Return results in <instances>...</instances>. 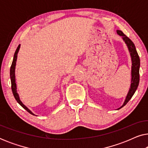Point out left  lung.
Listing matches in <instances>:
<instances>
[{"label":"left lung","mask_w":148,"mask_h":148,"mask_svg":"<svg viewBox=\"0 0 148 148\" xmlns=\"http://www.w3.org/2000/svg\"><path fill=\"white\" fill-rule=\"evenodd\" d=\"M117 34L119 36H122L123 40L127 45V47L129 48V52L131 56V60H132V67H131V88L129 90V92L127 94L126 100H125L124 104L121 108H122L127 104V102L131 100L133 94H135L137 87H138L139 82V66H140V59L139 56L137 53L136 48H135V44L133 42L127 37L126 35L123 34L122 31L117 30Z\"/></svg>","instance_id":"1"}]
</instances>
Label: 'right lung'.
Segmentation results:
<instances>
[{"label":"right lung","instance_id":"add662e5","mask_svg":"<svg viewBox=\"0 0 148 148\" xmlns=\"http://www.w3.org/2000/svg\"><path fill=\"white\" fill-rule=\"evenodd\" d=\"M20 48V44L18 46V47L17 48V50L15 52V54H14V57H13V62H12V64L11 66V69H10V77H11V89H12V92H13V96L15 97V100H17V102L19 103V104L21 105V106L23 107V108L27 111L28 112L30 113V114L32 115H34L31 111H30L29 109H28L27 107H26L25 105H24L23 103L21 102V101L20 100L19 95H18L17 92V86H16V83H15V65H16V61H17V53L19 52Z\"/></svg>","mask_w":148,"mask_h":148}]
</instances>
